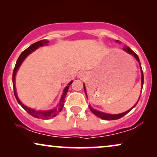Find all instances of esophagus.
Segmentation results:
<instances>
[{
  "instance_id": "34e87169",
  "label": "esophagus",
  "mask_w": 157,
  "mask_h": 157,
  "mask_svg": "<svg viewBox=\"0 0 157 157\" xmlns=\"http://www.w3.org/2000/svg\"><path fill=\"white\" fill-rule=\"evenodd\" d=\"M78 78H84V74H83V73H80V74H78Z\"/></svg>"
}]
</instances>
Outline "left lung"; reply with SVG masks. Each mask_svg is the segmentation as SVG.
I'll use <instances>...</instances> for the list:
<instances>
[{"label":"left lung","instance_id":"obj_1","mask_svg":"<svg viewBox=\"0 0 157 157\" xmlns=\"http://www.w3.org/2000/svg\"><path fill=\"white\" fill-rule=\"evenodd\" d=\"M117 42H119V40H117ZM123 50L124 51H126V53H128V54H132L133 56H134L135 59H136L137 61H139V65L141 66V63H140V61H139V56H137V54L136 53H134V51H133L132 49H131L128 46H125L124 48H123ZM141 90H142V88H143V84H144V74H143V71H142V69H141ZM83 87H84V91H85V94H86V96H87V94H86V87H85V85L83 84ZM140 97L139 98V100ZM138 100V101H139ZM137 101L136 103V104L134 105V106L132 107V109H130L129 110L126 111V112H124V113H119V114H110V113H104V112H101V111H97V110H95V109H94L92 107H91V106H89V109L91 111V112L94 113V114H95L96 117L101 118V119H104V120H116V119H119L120 118L123 117L124 116H125L126 113H128L129 111L132 110V109H134L135 106H136V105L137 104Z\"/></svg>","mask_w":157,"mask_h":157}]
</instances>
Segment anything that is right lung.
Instances as JSON below:
<instances>
[{
  "mask_svg": "<svg viewBox=\"0 0 157 157\" xmlns=\"http://www.w3.org/2000/svg\"><path fill=\"white\" fill-rule=\"evenodd\" d=\"M48 43H49V41L48 40H47L46 39L39 40V41L34 43V44H32L31 46H29V48L25 49V51H23V52L21 53L20 56L18 57V60H17L16 66H15V68L13 69V86L14 95H15V97H16V98L17 101H18V104H20L21 106H22L23 108L29 113L30 115H31L32 117L38 118V119H50V118H51V117H54L58 114V113L60 112V111H61L62 109H63L64 100H65V98H66V94H67V92H68V88H69V86L73 83V81H71V82L68 84V86H66L65 87V89H63V94H62L61 99H60V102H59V104L57 105L56 107H55L54 109H51V110H48V111H36V110H35V109H30V108H29V107L25 106V105L23 104V103L21 101L20 99L18 98V96H17V93H16V86H15V78H16V74L17 73V71L18 70L19 67H20L21 63H22V62L24 61L25 58H26L30 54V53H32L35 50H36L38 47L45 46V45L48 44Z\"/></svg>",
  "mask_w": 157,
  "mask_h": 157,
  "instance_id": "1",
  "label": "right lung"
}]
</instances>
